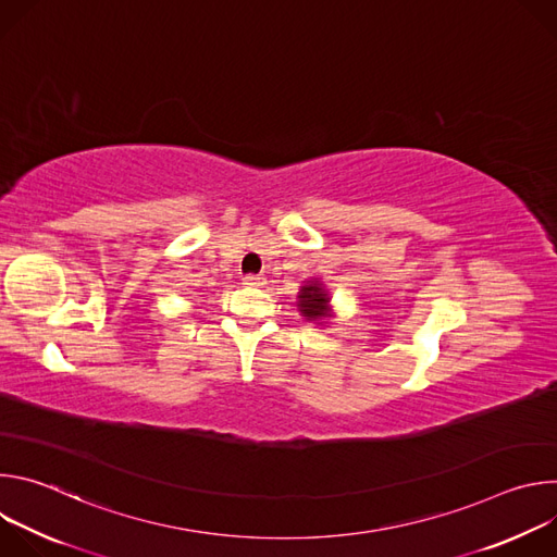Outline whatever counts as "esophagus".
Returning a JSON list of instances; mask_svg holds the SVG:
<instances>
[{"label": "esophagus", "mask_w": 557, "mask_h": 557, "mask_svg": "<svg viewBox=\"0 0 557 557\" xmlns=\"http://www.w3.org/2000/svg\"><path fill=\"white\" fill-rule=\"evenodd\" d=\"M243 284H247V286H264V277L262 275H245Z\"/></svg>", "instance_id": "esophagus-1"}]
</instances>
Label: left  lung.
I'll list each match as a JSON object with an SVG mask.
<instances>
[{"label":"left lung","instance_id":"obj_1","mask_svg":"<svg viewBox=\"0 0 557 557\" xmlns=\"http://www.w3.org/2000/svg\"><path fill=\"white\" fill-rule=\"evenodd\" d=\"M297 310L306 322L312 324H324V320L333 317L331 308V295L326 286L320 280H308L297 295Z\"/></svg>","mask_w":557,"mask_h":557}]
</instances>
